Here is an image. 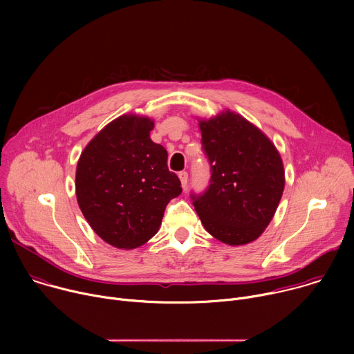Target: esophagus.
<instances>
[{
	"label": "esophagus",
	"mask_w": 354,
	"mask_h": 354,
	"mask_svg": "<svg viewBox=\"0 0 354 354\" xmlns=\"http://www.w3.org/2000/svg\"><path fill=\"white\" fill-rule=\"evenodd\" d=\"M178 176H179V180H180V183H182V187L185 189L186 185H187V172H186V171H182V172L178 174Z\"/></svg>",
	"instance_id": "34e87169"
}]
</instances>
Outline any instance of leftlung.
I'll return each instance as SVG.
<instances>
[{"instance_id": "left-lung-1", "label": "left lung", "mask_w": 354, "mask_h": 354, "mask_svg": "<svg viewBox=\"0 0 354 354\" xmlns=\"http://www.w3.org/2000/svg\"><path fill=\"white\" fill-rule=\"evenodd\" d=\"M198 127L212 165L210 186L201 196H192L201 224L227 245L258 239L284 190L277 148L261 129L231 111L198 120Z\"/></svg>"}]
</instances>
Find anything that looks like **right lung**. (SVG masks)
I'll use <instances>...</instances> for the list:
<instances>
[{"instance_id": "1", "label": "right lung", "mask_w": 354, "mask_h": 354, "mask_svg": "<svg viewBox=\"0 0 354 354\" xmlns=\"http://www.w3.org/2000/svg\"><path fill=\"white\" fill-rule=\"evenodd\" d=\"M153 129V119L122 115L86 144L77 164L78 206L96 235L119 249L153 238L167 205L182 193L167 149L149 138Z\"/></svg>"}]
</instances>
